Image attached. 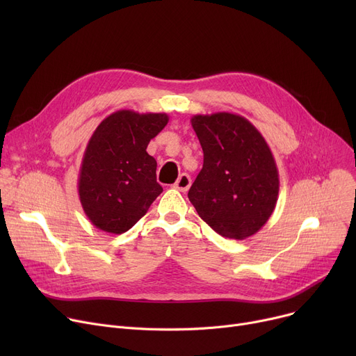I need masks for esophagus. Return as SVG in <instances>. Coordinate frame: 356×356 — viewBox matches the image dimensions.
I'll use <instances>...</instances> for the list:
<instances>
[{"instance_id": "1", "label": "esophagus", "mask_w": 356, "mask_h": 356, "mask_svg": "<svg viewBox=\"0 0 356 356\" xmlns=\"http://www.w3.org/2000/svg\"><path fill=\"white\" fill-rule=\"evenodd\" d=\"M191 184H192L191 176L188 173H181L179 176V179L176 180V183L173 184V188L180 191V192H188V189L191 188Z\"/></svg>"}]
</instances>
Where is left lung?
Segmentation results:
<instances>
[{"mask_svg": "<svg viewBox=\"0 0 356 356\" xmlns=\"http://www.w3.org/2000/svg\"><path fill=\"white\" fill-rule=\"evenodd\" d=\"M203 167L188 193L199 216L219 235L245 239L273 215L280 191L277 164L259 131L231 112L193 115Z\"/></svg>", "mask_w": 356, "mask_h": 356, "instance_id": "left-lung-1", "label": "left lung"}]
</instances>
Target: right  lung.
<instances>
[{
  "label": "right lung",
  "mask_w": 356,
  "mask_h": 356,
  "mask_svg": "<svg viewBox=\"0 0 356 356\" xmlns=\"http://www.w3.org/2000/svg\"><path fill=\"white\" fill-rule=\"evenodd\" d=\"M167 122L163 112L120 109L93 131L78 179L81 204L92 225L124 234L163 192L156 179L157 161L147 153V145Z\"/></svg>",
  "instance_id": "1"
}]
</instances>
